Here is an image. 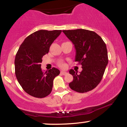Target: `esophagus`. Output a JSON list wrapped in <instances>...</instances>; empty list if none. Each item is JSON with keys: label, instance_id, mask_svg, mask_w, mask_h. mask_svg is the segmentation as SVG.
Instances as JSON below:
<instances>
[{"label": "esophagus", "instance_id": "1", "mask_svg": "<svg viewBox=\"0 0 127 127\" xmlns=\"http://www.w3.org/2000/svg\"><path fill=\"white\" fill-rule=\"evenodd\" d=\"M60 73H61V75H65L67 73L65 72H63V71H62V72H60Z\"/></svg>", "mask_w": 127, "mask_h": 127}]
</instances>
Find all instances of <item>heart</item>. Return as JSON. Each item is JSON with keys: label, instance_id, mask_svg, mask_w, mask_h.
Wrapping results in <instances>:
<instances>
[{"label": "heart", "instance_id": "obj_1", "mask_svg": "<svg viewBox=\"0 0 127 127\" xmlns=\"http://www.w3.org/2000/svg\"><path fill=\"white\" fill-rule=\"evenodd\" d=\"M58 65H59L60 67L62 68H65L66 67L67 64L65 62H63V61H60V62L58 63Z\"/></svg>", "mask_w": 127, "mask_h": 127}]
</instances>
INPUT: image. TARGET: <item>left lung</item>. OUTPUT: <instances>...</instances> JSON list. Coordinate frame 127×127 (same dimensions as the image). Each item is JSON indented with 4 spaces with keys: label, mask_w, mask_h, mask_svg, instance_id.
Listing matches in <instances>:
<instances>
[{
    "label": "left lung",
    "mask_w": 127,
    "mask_h": 127,
    "mask_svg": "<svg viewBox=\"0 0 127 127\" xmlns=\"http://www.w3.org/2000/svg\"><path fill=\"white\" fill-rule=\"evenodd\" d=\"M63 32L75 45V62L82 68L79 74L73 69L69 71L73 76L70 88L80 93L91 91L101 81L108 63L106 43L100 36L90 30L76 29Z\"/></svg>",
    "instance_id": "1"
}]
</instances>
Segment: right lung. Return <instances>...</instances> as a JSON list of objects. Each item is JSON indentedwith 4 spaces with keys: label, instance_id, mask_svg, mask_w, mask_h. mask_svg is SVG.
<instances>
[{
    "label": "right lung",
    "instance_id": "right-lung-1",
    "mask_svg": "<svg viewBox=\"0 0 127 127\" xmlns=\"http://www.w3.org/2000/svg\"><path fill=\"white\" fill-rule=\"evenodd\" d=\"M62 32L38 30L27 36L20 45L15 59V73L19 84L29 95L43 98L51 93L54 79L60 72L55 67L43 72L40 63Z\"/></svg>",
    "mask_w": 127,
    "mask_h": 127
}]
</instances>
